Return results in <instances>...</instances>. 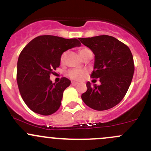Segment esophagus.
<instances>
[{
	"label": "esophagus",
	"mask_w": 151,
	"mask_h": 151,
	"mask_svg": "<svg viewBox=\"0 0 151 151\" xmlns=\"http://www.w3.org/2000/svg\"><path fill=\"white\" fill-rule=\"evenodd\" d=\"M71 84H72V86H76V85L78 84V83H77V82H75V81H72Z\"/></svg>",
	"instance_id": "obj_1"
}]
</instances>
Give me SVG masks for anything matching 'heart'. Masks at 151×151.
Instances as JSON below:
<instances>
[{
  "instance_id": "obj_1",
  "label": "heart",
  "mask_w": 151,
  "mask_h": 151,
  "mask_svg": "<svg viewBox=\"0 0 151 151\" xmlns=\"http://www.w3.org/2000/svg\"><path fill=\"white\" fill-rule=\"evenodd\" d=\"M86 50H89L88 48H86V47H83V48H81L80 50V54L83 53V51ZM67 56V52H64L62 54L60 58L61 62H63L65 61V58H66ZM86 72L84 70H80V69H71L70 70L68 71L67 73V75H68V77L70 78L71 79L75 81H81L82 79L84 78V76H86Z\"/></svg>"
}]
</instances>
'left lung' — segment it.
<instances>
[{
	"label": "left lung",
	"instance_id": "1",
	"mask_svg": "<svg viewBox=\"0 0 151 151\" xmlns=\"http://www.w3.org/2000/svg\"><path fill=\"white\" fill-rule=\"evenodd\" d=\"M79 40L93 52L95 63L91 77L99 78L101 82L99 86H92L88 81L87 90L82 94L81 99L92 109H109L123 100L131 85L134 73L132 53L128 46L111 36Z\"/></svg>",
	"mask_w": 151,
	"mask_h": 151
}]
</instances>
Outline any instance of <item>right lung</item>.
Here are the masks:
<instances>
[{
  "mask_svg": "<svg viewBox=\"0 0 151 151\" xmlns=\"http://www.w3.org/2000/svg\"><path fill=\"white\" fill-rule=\"evenodd\" d=\"M80 46L77 39L43 35L23 48L17 61V81L22 98L31 111L50 115L59 109L64 91L71 82L64 77L60 82L52 83L50 75L59 67L64 52Z\"/></svg>",
  "mask_w": 151,
  "mask_h": 151,
  "instance_id": "obj_1",
  "label": "right lung"
}]
</instances>
